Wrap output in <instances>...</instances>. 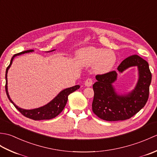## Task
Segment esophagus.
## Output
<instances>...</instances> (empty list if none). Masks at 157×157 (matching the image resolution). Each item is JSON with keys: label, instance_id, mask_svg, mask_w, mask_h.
<instances>
[{"label": "esophagus", "instance_id": "34e87169", "mask_svg": "<svg viewBox=\"0 0 157 157\" xmlns=\"http://www.w3.org/2000/svg\"><path fill=\"white\" fill-rule=\"evenodd\" d=\"M93 84V82H92V79H87L85 81V83H84V85L86 86H87V87H90V86H91Z\"/></svg>", "mask_w": 157, "mask_h": 157}]
</instances>
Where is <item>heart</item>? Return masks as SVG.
Returning <instances> with one entry per match:
<instances>
[{
    "mask_svg": "<svg viewBox=\"0 0 157 157\" xmlns=\"http://www.w3.org/2000/svg\"><path fill=\"white\" fill-rule=\"evenodd\" d=\"M78 61L85 65H92L93 70L98 74L110 72L117 62V56L111 50L94 46L82 48L77 52Z\"/></svg>",
    "mask_w": 157,
    "mask_h": 157,
    "instance_id": "obj_1",
    "label": "heart"
}]
</instances>
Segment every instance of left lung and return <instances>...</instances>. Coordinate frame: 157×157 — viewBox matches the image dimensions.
Instances as JSON below:
<instances>
[{"label": "left lung", "mask_w": 157, "mask_h": 157, "mask_svg": "<svg viewBox=\"0 0 157 157\" xmlns=\"http://www.w3.org/2000/svg\"><path fill=\"white\" fill-rule=\"evenodd\" d=\"M132 67H138V82L132 90L124 94H119L113 86L117 79L115 71L96 76L97 81L93 85L94 96L92 106L99 118L109 121H123L131 118L145 106L152 80L148 63L134 55L123 60L117 70L121 73Z\"/></svg>", "instance_id": "obj_1"}]
</instances>
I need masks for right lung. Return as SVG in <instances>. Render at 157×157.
I'll use <instances>...</instances> for the list:
<instances>
[{"label": "right lung", "instance_id": "right-lung-1", "mask_svg": "<svg viewBox=\"0 0 157 157\" xmlns=\"http://www.w3.org/2000/svg\"><path fill=\"white\" fill-rule=\"evenodd\" d=\"M55 51V50H52V51H48L52 52ZM34 52V50H28V51H23L17 54L14 55L11 58V62H10L9 65L7 67V68L6 69V74H5V79H6V85H5V90H6V95H7V97L9 100L12 104L15 106V107L18 110V111L21 113L23 115L28 118H29L33 120H36V121H38V120H47V119H51L56 117L59 114H60L62 112L63 109L65 108V106L67 104V102L68 100V96L71 94V93L75 91L76 90L79 88V85H76L73 86V87H70L68 88H66L63 90L61 92H60L59 94L56 95L55 97L53 98L51 102H49L47 104L40 106L39 108H36L34 109H24L19 107L18 106H17L12 100L10 98V96L8 92V86H7V73L9 68L11 67L12 65V63L13 59L17 56L25 54V53H28V52Z\"/></svg>", "mask_w": 157, "mask_h": 157}]
</instances>
